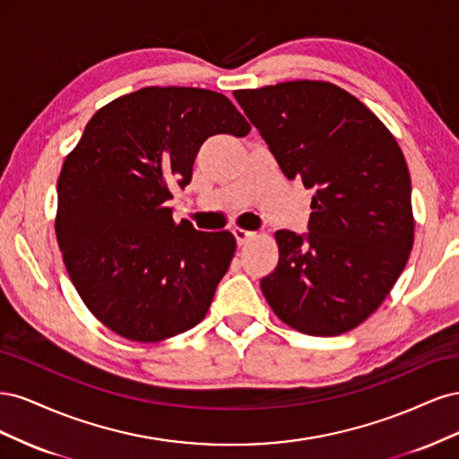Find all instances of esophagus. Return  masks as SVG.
Segmentation results:
<instances>
[{
    "label": "esophagus",
    "mask_w": 459,
    "mask_h": 459,
    "mask_svg": "<svg viewBox=\"0 0 459 459\" xmlns=\"http://www.w3.org/2000/svg\"><path fill=\"white\" fill-rule=\"evenodd\" d=\"M233 235H235V239H238V245H247L248 241H253L256 238L255 231H248L243 228H235Z\"/></svg>",
    "instance_id": "1"
}]
</instances>
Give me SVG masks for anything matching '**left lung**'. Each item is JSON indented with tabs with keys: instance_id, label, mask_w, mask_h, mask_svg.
<instances>
[{
	"instance_id": "1",
	"label": "left lung",
	"mask_w": 459,
	"mask_h": 459,
	"mask_svg": "<svg viewBox=\"0 0 459 459\" xmlns=\"http://www.w3.org/2000/svg\"><path fill=\"white\" fill-rule=\"evenodd\" d=\"M289 179L314 187L308 235L275 231L280 262L260 289L283 324L333 337L364 324L413 247L410 170L371 108L324 80L235 90Z\"/></svg>"
}]
</instances>
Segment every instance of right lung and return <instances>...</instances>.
I'll return each mask as SVG.
<instances>
[{"instance_id": "right-lung-1", "label": "right lung", "mask_w": 459, "mask_h": 459, "mask_svg": "<svg viewBox=\"0 0 459 459\" xmlns=\"http://www.w3.org/2000/svg\"><path fill=\"white\" fill-rule=\"evenodd\" d=\"M248 132L226 95L178 86L117 97L86 124L59 174L55 233L80 299L117 335L160 342L206 316L235 238L176 221L166 201L208 137Z\"/></svg>"}]
</instances>
